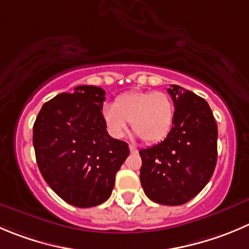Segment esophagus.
I'll return each mask as SVG.
<instances>
[{"label":"esophagus","mask_w":249,"mask_h":249,"mask_svg":"<svg viewBox=\"0 0 249 249\" xmlns=\"http://www.w3.org/2000/svg\"><path fill=\"white\" fill-rule=\"evenodd\" d=\"M129 150H131V153H132V154L138 153V149H137L136 146H134V145H132V144H129Z\"/></svg>","instance_id":"34e87169"}]
</instances>
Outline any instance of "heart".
Returning <instances> with one entry per match:
<instances>
[{
	"mask_svg": "<svg viewBox=\"0 0 249 249\" xmlns=\"http://www.w3.org/2000/svg\"><path fill=\"white\" fill-rule=\"evenodd\" d=\"M101 113L113 138H122L131 122L137 136L146 143H156L171 131L175 104L161 91H132L117 98L115 105L104 106Z\"/></svg>",
	"mask_w": 249,
	"mask_h": 249,
	"instance_id": "b5f03b06",
	"label": "heart"
}]
</instances>
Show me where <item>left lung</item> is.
I'll return each instance as SVG.
<instances>
[{
	"label": "left lung",
	"instance_id": "obj_1",
	"mask_svg": "<svg viewBox=\"0 0 249 249\" xmlns=\"http://www.w3.org/2000/svg\"><path fill=\"white\" fill-rule=\"evenodd\" d=\"M175 120L166 138L142 149L141 183L146 197L164 205H181L194 198L214 174L217 124L207 101L179 85L167 89Z\"/></svg>",
	"mask_w": 249,
	"mask_h": 249
}]
</instances>
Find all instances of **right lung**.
<instances>
[{
  "label": "right lung",
  "mask_w": 249,
  "mask_h": 249,
  "mask_svg": "<svg viewBox=\"0 0 249 249\" xmlns=\"http://www.w3.org/2000/svg\"><path fill=\"white\" fill-rule=\"evenodd\" d=\"M105 90L79 85L45 103L33 127L40 172L58 197L78 208L101 204L111 196L116 172L129 155L103 121Z\"/></svg>",
  "instance_id": "1"
}]
</instances>
